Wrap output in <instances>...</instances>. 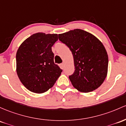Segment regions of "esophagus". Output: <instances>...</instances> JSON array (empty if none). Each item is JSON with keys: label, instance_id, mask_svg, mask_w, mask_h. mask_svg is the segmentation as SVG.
I'll return each instance as SVG.
<instances>
[{"label": "esophagus", "instance_id": "1", "mask_svg": "<svg viewBox=\"0 0 126 126\" xmlns=\"http://www.w3.org/2000/svg\"><path fill=\"white\" fill-rule=\"evenodd\" d=\"M64 66V62H63L62 63H61V67H62V68H63Z\"/></svg>", "mask_w": 126, "mask_h": 126}]
</instances>
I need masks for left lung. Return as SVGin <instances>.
Returning a JSON list of instances; mask_svg holds the SVG:
<instances>
[{
	"instance_id": "8db88e82",
	"label": "left lung",
	"mask_w": 126,
	"mask_h": 126,
	"mask_svg": "<svg viewBox=\"0 0 126 126\" xmlns=\"http://www.w3.org/2000/svg\"><path fill=\"white\" fill-rule=\"evenodd\" d=\"M59 39L69 48L74 57L75 71L69 77L73 86L82 93L99 87L105 79L108 67V56L102 43L81 29L59 34Z\"/></svg>"
}]
</instances>
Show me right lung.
<instances>
[{
    "mask_svg": "<svg viewBox=\"0 0 126 126\" xmlns=\"http://www.w3.org/2000/svg\"><path fill=\"white\" fill-rule=\"evenodd\" d=\"M57 34L37 33L21 44L16 54V73L30 92L42 93L51 88L62 70L54 62L51 47Z\"/></svg>",
    "mask_w": 126,
    "mask_h": 126,
    "instance_id": "add662e5",
    "label": "right lung"
}]
</instances>
